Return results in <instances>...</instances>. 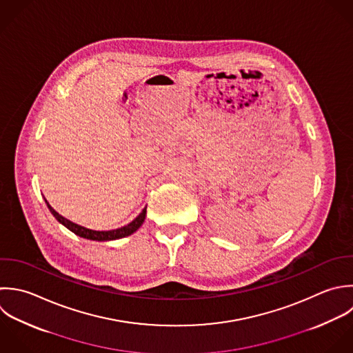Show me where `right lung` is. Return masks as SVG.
Wrapping results in <instances>:
<instances>
[{"label": "right lung", "mask_w": 353, "mask_h": 353, "mask_svg": "<svg viewBox=\"0 0 353 353\" xmlns=\"http://www.w3.org/2000/svg\"><path fill=\"white\" fill-rule=\"evenodd\" d=\"M50 213L54 216V219L61 223L65 228H68L71 232H74L75 235L81 236V238H85V239H90V241H114V239H119V238H125V236H129L132 235L134 231H137L140 228V225L143 224L144 219H145V213H147V208L143 209V212L128 225L122 227V228H118V230H112V231H93V230H88L85 227H81L78 224H74L71 223L70 220L61 217L48 202H46Z\"/></svg>", "instance_id": "right-lung-1"}]
</instances>
